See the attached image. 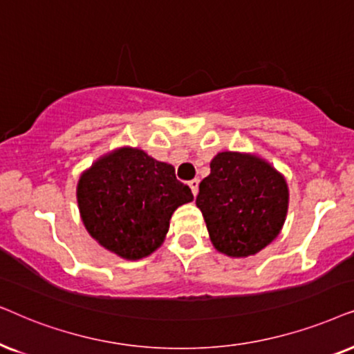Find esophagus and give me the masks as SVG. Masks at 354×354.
<instances>
[{"label":"esophagus","instance_id":"1","mask_svg":"<svg viewBox=\"0 0 354 354\" xmlns=\"http://www.w3.org/2000/svg\"><path fill=\"white\" fill-rule=\"evenodd\" d=\"M189 187H191L192 194L197 196V192H199V180H192V181H189Z\"/></svg>","mask_w":354,"mask_h":354}]
</instances>
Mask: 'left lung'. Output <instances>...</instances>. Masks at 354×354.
Listing matches in <instances>:
<instances>
[{"mask_svg": "<svg viewBox=\"0 0 354 354\" xmlns=\"http://www.w3.org/2000/svg\"><path fill=\"white\" fill-rule=\"evenodd\" d=\"M285 178L256 155L220 152L199 185L196 205L216 251L254 256L279 236L288 212Z\"/></svg>", "mask_w": 354, "mask_h": 354, "instance_id": "8db88e82", "label": "left lung"}]
</instances>
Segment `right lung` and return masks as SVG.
Returning a JSON list of instances; mask_svg holds the SVG:
<instances>
[{"label": "right lung", "instance_id": "obj_1", "mask_svg": "<svg viewBox=\"0 0 354 354\" xmlns=\"http://www.w3.org/2000/svg\"><path fill=\"white\" fill-rule=\"evenodd\" d=\"M194 199L171 165L144 150L121 147L103 155L77 183L81 218L91 236L128 261L162 246L173 212Z\"/></svg>", "mask_w": 354, "mask_h": 354}]
</instances>
